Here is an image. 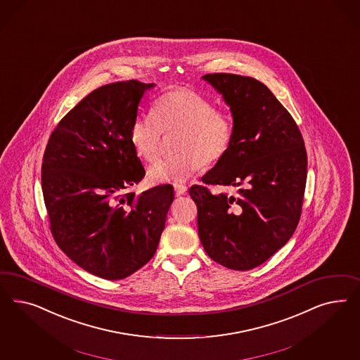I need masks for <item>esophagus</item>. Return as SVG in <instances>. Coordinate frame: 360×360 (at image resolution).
Wrapping results in <instances>:
<instances>
[{"label": "esophagus", "mask_w": 360, "mask_h": 360, "mask_svg": "<svg viewBox=\"0 0 360 360\" xmlns=\"http://www.w3.org/2000/svg\"><path fill=\"white\" fill-rule=\"evenodd\" d=\"M174 191L175 195L176 196L184 195V194H186V193H187V187H186V186L184 185H175Z\"/></svg>", "instance_id": "34e87169"}]
</instances>
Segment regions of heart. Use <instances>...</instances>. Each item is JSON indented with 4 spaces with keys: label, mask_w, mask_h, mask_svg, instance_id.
<instances>
[{
    "label": "heart",
    "mask_w": 360,
    "mask_h": 360,
    "mask_svg": "<svg viewBox=\"0 0 360 360\" xmlns=\"http://www.w3.org/2000/svg\"><path fill=\"white\" fill-rule=\"evenodd\" d=\"M164 131H179L178 154L158 158L148 167L154 185L182 184L202 165L219 162L231 149L235 127L227 112L191 89H174L158 98L155 112L139 113L131 127V142L139 157L152 161Z\"/></svg>",
    "instance_id": "1"
}]
</instances>
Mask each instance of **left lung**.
I'll list each match as a JSON object with an SVG mask.
<instances>
[{"mask_svg":"<svg viewBox=\"0 0 360 360\" xmlns=\"http://www.w3.org/2000/svg\"><path fill=\"white\" fill-rule=\"evenodd\" d=\"M202 79L221 95L235 127L231 149L202 182L239 188L227 195L191 186L199 239L214 262L248 271L295 233L305 193V143L290 113L262 82L233 74Z\"/></svg>","mask_w":360,"mask_h":360,"instance_id":"obj_1","label":"left lung"}]
</instances>
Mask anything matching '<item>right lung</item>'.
<instances>
[{
	"label": "right lung",
	"mask_w": 360,
	"mask_h": 360,
	"mask_svg": "<svg viewBox=\"0 0 360 360\" xmlns=\"http://www.w3.org/2000/svg\"><path fill=\"white\" fill-rule=\"evenodd\" d=\"M154 86L127 80L95 89L60 120L44 152L42 191L55 241L105 280L125 278L152 259L174 200L170 185L125 194L145 176L131 127Z\"/></svg>",
	"instance_id": "right-lung-1"
}]
</instances>
